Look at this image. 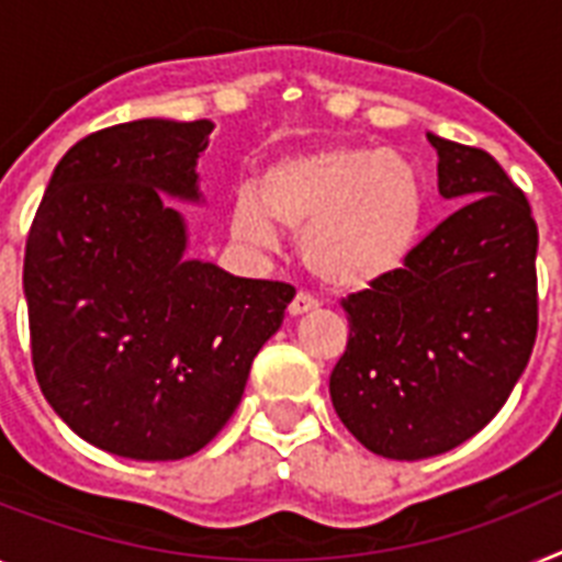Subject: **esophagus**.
Wrapping results in <instances>:
<instances>
[{"label":"esophagus","instance_id":"esophagus-1","mask_svg":"<svg viewBox=\"0 0 562 562\" xmlns=\"http://www.w3.org/2000/svg\"><path fill=\"white\" fill-rule=\"evenodd\" d=\"M317 300H314V296L311 294H305V291H300V294L294 296V300H291V305H289V314L291 317H303V314H308V311H314L317 308Z\"/></svg>","mask_w":562,"mask_h":562}]
</instances>
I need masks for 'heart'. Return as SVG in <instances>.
I'll use <instances>...</instances> for the list:
<instances>
[{"label":"heart","instance_id":"1","mask_svg":"<svg viewBox=\"0 0 562 562\" xmlns=\"http://www.w3.org/2000/svg\"><path fill=\"white\" fill-rule=\"evenodd\" d=\"M426 193L412 162L371 145L328 148L273 159L259 193L234 200V234L273 245L280 228L303 231L308 271L339 291L369 289L403 268L417 243Z\"/></svg>","mask_w":562,"mask_h":562}]
</instances>
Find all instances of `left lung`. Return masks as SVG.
<instances>
[{"instance_id": "left-lung-1", "label": "left lung", "mask_w": 562, "mask_h": 562, "mask_svg": "<svg viewBox=\"0 0 562 562\" xmlns=\"http://www.w3.org/2000/svg\"><path fill=\"white\" fill-rule=\"evenodd\" d=\"M446 200L463 202L403 268L346 296L331 371L342 426L374 454L457 449L503 408L537 339V223L492 154L428 134Z\"/></svg>"}]
</instances>
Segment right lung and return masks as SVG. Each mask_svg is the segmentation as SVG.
<instances>
[{"mask_svg":"<svg viewBox=\"0 0 562 562\" xmlns=\"http://www.w3.org/2000/svg\"><path fill=\"white\" fill-rule=\"evenodd\" d=\"M209 120H136L59 159L25 243L31 360L54 412L91 446L179 460L237 412L294 285L182 259L162 191L200 200Z\"/></svg>","mask_w":562,"mask_h":562,"instance_id":"right-lung-1","label":"right lung"}]
</instances>
